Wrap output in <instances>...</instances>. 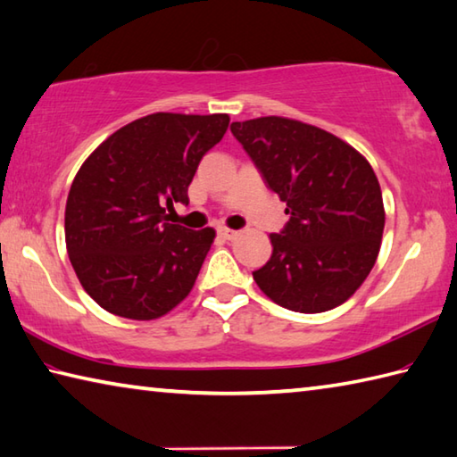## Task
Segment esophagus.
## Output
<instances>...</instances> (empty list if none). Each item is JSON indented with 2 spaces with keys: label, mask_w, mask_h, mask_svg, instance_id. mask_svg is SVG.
Here are the masks:
<instances>
[{
  "label": "esophagus",
  "mask_w": 457,
  "mask_h": 457,
  "mask_svg": "<svg viewBox=\"0 0 457 457\" xmlns=\"http://www.w3.org/2000/svg\"><path fill=\"white\" fill-rule=\"evenodd\" d=\"M218 234H220V237H223V239H234V237H237V231H236V229H229V228H220Z\"/></svg>",
  "instance_id": "esophagus-1"
}]
</instances>
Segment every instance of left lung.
I'll return each mask as SVG.
<instances>
[{"label":"left lung","mask_w":457,"mask_h":457,"mask_svg":"<svg viewBox=\"0 0 457 457\" xmlns=\"http://www.w3.org/2000/svg\"><path fill=\"white\" fill-rule=\"evenodd\" d=\"M289 215L257 287L292 312L320 313L350 300L378 260L386 210L379 181L358 149L310 123L268 115L231 123Z\"/></svg>","instance_id":"1"}]
</instances>
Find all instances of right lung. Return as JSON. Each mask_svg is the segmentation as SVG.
<instances>
[{"label":"right lung","mask_w":457,"mask_h":457,"mask_svg":"<svg viewBox=\"0 0 457 457\" xmlns=\"http://www.w3.org/2000/svg\"><path fill=\"white\" fill-rule=\"evenodd\" d=\"M228 126V113H152L81 163L65 204V245L81 287L105 312L157 320L192 292L215 229L168 223L165 207L189 202L197 165Z\"/></svg>","instance_id":"1"}]
</instances>
